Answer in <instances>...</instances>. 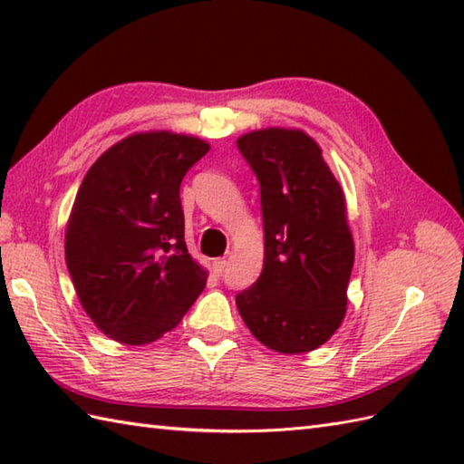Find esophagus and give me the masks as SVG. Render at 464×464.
<instances>
[{
  "mask_svg": "<svg viewBox=\"0 0 464 464\" xmlns=\"http://www.w3.org/2000/svg\"><path fill=\"white\" fill-rule=\"evenodd\" d=\"M227 265H229V261H227L225 257H223V259H215V261H213V271H215V275H223V271L227 269Z\"/></svg>",
  "mask_w": 464,
  "mask_h": 464,
  "instance_id": "esophagus-1",
  "label": "esophagus"
}]
</instances>
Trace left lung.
Segmentation results:
<instances>
[{"label":"left lung","instance_id":"obj_1","mask_svg":"<svg viewBox=\"0 0 464 464\" xmlns=\"http://www.w3.org/2000/svg\"><path fill=\"white\" fill-rule=\"evenodd\" d=\"M237 150L259 181L265 259L259 279L235 303L265 347L313 351L347 311L354 245L343 189L321 147L299 130L251 131Z\"/></svg>","mask_w":464,"mask_h":464}]
</instances>
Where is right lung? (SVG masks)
Segmentation results:
<instances>
[{"mask_svg":"<svg viewBox=\"0 0 464 464\" xmlns=\"http://www.w3.org/2000/svg\"><path fill=\"white\" fill-rule=\"evenodd\" d=\"M209 151L189 135L135 133L83 177L65 231V261L85 313L125 344L175 329L207 273L185 245L179 187Z\"/></svg>","mask_w":464,"mask_h":464,"instance_id":"right-lung-1","label":"right lung"}]
</instances>
